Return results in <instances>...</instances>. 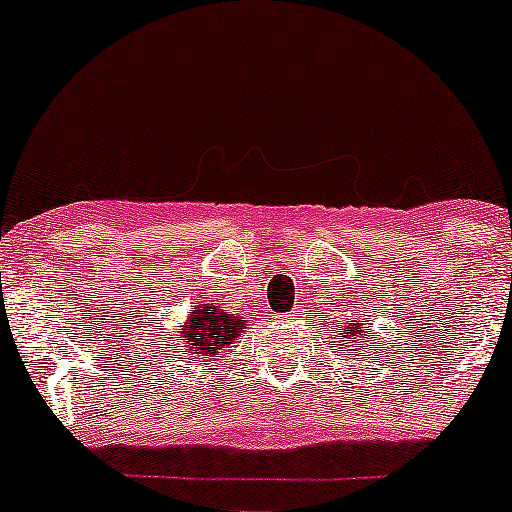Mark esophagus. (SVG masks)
<instances>
[{"mask_svg":"<svg viewBox=\"0 0 512 512\" xmlns=\"http://www.w3.org/2000/svg\"><path fill=\"white\" fill-rule=\"evenodd\" d=\"M286 320H291V315H286Z\"/></svg>","mask_w":512,"mask_h":512,"instance_id":"obj_1","label":"esophagus"}]
</instances>
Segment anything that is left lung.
<instances>
[{
    "label": "left lung",
    "mask_w": 512,
    "mask_h": 512,
    "mask_svg": "<svg viewBox=\"0 0 512 512\" xmlns=\"http://www.w3.org/2000/svg\"><path fill=\"white\" fill-rule=\"evenodd\" d=\"M361 325H363V320H351L349 325L344 327L342 337H344L346 344H354L356 337H363V339H368V342H373L375 334H363V327ZM351 351H354V349H351Z\"/></svg>",
    "instance_id": "8db88e82"
}]
</instances>
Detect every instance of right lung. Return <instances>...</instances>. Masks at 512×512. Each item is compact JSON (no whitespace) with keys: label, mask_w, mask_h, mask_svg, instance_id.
Listing matches in <instances>:
<instances>
[{"label":"right lung","mask_w":512,"mask_h":512,"mask_svg":"<svg viewBox=\"0 0 512 512\" xmlns=\"http://www.w3.org/2000/svg\"><path fill=\"white\" fill-rule=\"evenodd\" d=\"M240 332H245L243 317L228 315L216 303H202L187 317L180 337H185L187 354L209 358L221 354V349H226V346H231L233 339L240 337ZM170 342L173 344L168 346H178L175 344L178 339L170 337Z\"/></svg>","instance_id":"add662e5"}]
</instances>
